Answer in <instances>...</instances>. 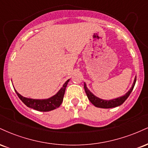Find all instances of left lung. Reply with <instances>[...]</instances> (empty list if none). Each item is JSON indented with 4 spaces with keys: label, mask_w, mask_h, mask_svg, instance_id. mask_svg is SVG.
Instances as JSON below:
<instances>
[{
    "label": "left lung",
    "mask_w": 148,
    "mask_h": 148,
    "mask_svg": "<svg viewBox=\"0 0 148 148\" xmlns=\"http://www.w3.org/2000/svg\"><path fill=\"white\" fill-rule=\"evenodd\" d=\"M136 81V76L134 79V83L132 84V88H130V90H129L125 95H124L119 97L118 98H115V99H110V100H106V99H100V98L97 97L95 95H93V93H92L90 90L87 88L86 83H84V89L86 91V95L88 99L90 100V101L95 106L98 107V108H114V107H117L120 106L121 104L125 102V100H126L128 97L130 96L132 90H133L134 86H135Z\"/></svg>",
    "instance_id": "obj_1"
}]
</instances>
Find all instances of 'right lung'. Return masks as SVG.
<instances>
[{"label": "right lung", "instance_id": "obj_1", "mask_svg": "<svg viewBox=\"0 0 148 148\" xmlns=\"http://www.w3.org/2000/svg\"><path fill=\"white\" fill-rule=\"evenodd\" d=\"M69 81V79L67 80L64 83L62 87L59 90V91L55 95L51 97L48 98V99H31V98H27L21 95L15 89L14 90L16 92V95H17L18 97H19V99L23 101V103L24 104L26 105L28 107H29V108H33V109L39 111H50L58 108L60 106L62 101H63L64 92H65L66 87H67Z\"/></svg>", "mask_w": 148, "mask_h": 148}]
</instances>
